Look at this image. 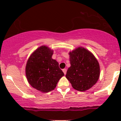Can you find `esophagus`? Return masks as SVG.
Masks as SVG:
<instances>
[{
	"label": "esophagus",
	"instance_id": "obj_1",
	"mask_svg": "<svg viewBox=\"0 0 121 121\" xmlns=\"http://www.w3.org/2000/svg\"><path fill=\"white\" fill-rule=\"evenodd\" d=\"M63 73H64V74L65 75V74H66V73H67V69H66V68H64V69H63Z\"/></svg>",
	"mask_w": 121,
	"mask_h": 121
}]
</instances>
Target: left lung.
<instances>
[{
    "mask_svg": "<svg viewBox=\"0 0 121 121\" xmlns=\"http://www.w3.org/2000/svg\"><path fill=\"white\" fill-rule=\"evenodd\" d=\"M70 67L65 77L76 90L85 91L92 87L99 77V65L92 53L78 47L69 53Z\"/></svg>",
    "mask_w": 121,
    "mask_h": 121,
    "instance_id": "1",
    "label": "left lung"
}]
</instances>
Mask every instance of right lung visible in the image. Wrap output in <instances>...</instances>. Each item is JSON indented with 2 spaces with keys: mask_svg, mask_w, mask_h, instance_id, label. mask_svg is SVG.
<instances>
[{
  "mask_svg": "<svg viewBox=\"0 0 121 121\" xmlns=\"http://www.w3.org/2000/svg\"><path fill=\"white\" fill-rule=\"evenodd\" d=\"M53 51L45 46L37 48L29 58L26 74L29 84L43 92H48L56 87L64 74L58 63L52 57Z\"/></svg>",
  "mask_w": 121,
  "mask_h": 121,
  "instance_id": "add662e5",
  "label": "right lung"
}]
</instances>
